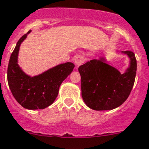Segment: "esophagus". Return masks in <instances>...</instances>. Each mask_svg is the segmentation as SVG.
I'll use <instances>...</instances> for the list:
<instances>
[{"label": "esophagus", "instance_id": "esophagus-1", "mask_svg": "<svg viewBox=\"0 0 149 149\" xmlns=\"http://www.w3.org/2000/svg\"><path fill=\"white\" fill-rule=\"evenodd\" d=\"M84 63V58L83 56H80V55H79V56H77L76 57H75L74 63L77 67H78V66H79V65H81Z\"/></svg>", "mask_w": 149, "mask_h": 149}]
</instances>
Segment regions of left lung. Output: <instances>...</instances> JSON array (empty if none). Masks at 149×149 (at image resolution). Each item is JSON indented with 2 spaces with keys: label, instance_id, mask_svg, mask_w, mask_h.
Listing matches in <instances>:
<instances>
[{
  "label": "left lung",
  "instance_id": "8db88e82",
  "mask_svg": "<svg viewBox=\"0 0 149 149\" xmlns=\"http://www.w3.org/2000/svg\"><path fill=\"white\" fill-rule=\"evenodd\" d=\"M130 58V65L121 74L106 59H92L78 69L81 77L82 97L86 106L96 111L112 110L127 99L134 84L137 61L132 51L122 52Z\"/></svg>",
  "mask_w": 149,
  "mask_h": 149
}]
</instances>
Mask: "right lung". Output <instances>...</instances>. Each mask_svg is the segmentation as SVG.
Returning a JSON list of instances; mask_svg holds the SVG:
<instances>
[{
    "label": "right lung",
    "mask_w": 149,
    "mask_h": 149,
    "mask_svg": "<svg viewBox=\"0 0 149 149\" xmlns=\"http://www.w3.org/2000/svg\"><path fill=\"white\" fill-rule=\"evenodd\" d=\"M29 32L20 38L11 53L8 67V82L15 100L29 110L44 109L50 106L57 97L59 86L72 72L74 64L63 63L52 67L42 74L30 77L25 74L17 64L20 45Z\"/></svg>",
    "instance_id": "1"
}]
</instances>
